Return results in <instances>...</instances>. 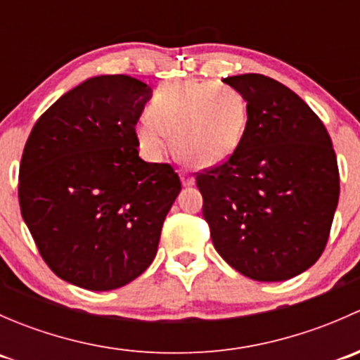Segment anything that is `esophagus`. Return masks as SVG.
Returning a JSON list of instances; mask_svg holds the SVG:
<instances>
[{"mask_svg":"<svg viewBox=\"0 0 360 360\" xmlns=\"http://www.w3.org/2000/svg\"><path fill=\"white\" fill-rule=\"evenodd\" d=\"M181 181H183L184 186H193V184H195L193 177H191L190 174H186V172H181Z\"/></svg>","mask_w":360,"mask_h":360,"instance_id":"34e87169","label":"esophagus"}]
</instances>
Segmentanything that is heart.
Returning <instances> with one entry per match:
<instances>
[{
  "instance_id": "heart-1",
  "label": "heart",
  "mask_w": 360,
  "mask_h": 360,
  "mask_svg": "<svg viewBox=\"0 0 360 360\" xmlns=\"http://www.w3.org/2000/svg\"><path fill=\"white\" fill-rule=\"evenodd\" d=\"M249 123L238 90L212 82H174L155 90L148 115L136 125L141 150L151 160L176 155L191 167H212L237 151Z\"/></svg>"
}]
</instances>
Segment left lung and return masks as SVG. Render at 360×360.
I'll use <instances>...</instances> for the list:
<instances>
[{"label": "left lung", "mask_w": 360, "mask_h": 360, "mask_svg": "<svg viewBox=\"0 0 360 360\" xmlns=\"http://www.w3.org/2000/svg\"><path fill=\"white\" fill-rule=\"evenodd\" d=\"M249 106L240 146L197 172L217 252L259 282L303 274L324 252L340 172L324 123L300 96L263 75L224 78Z\"/></svg>", "instance_id": "1"}]
</instances>
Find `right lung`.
I'll list each match as a JSON object with an SVG mask.
<instances>
[{
    "label": "right lung",
    "instance_id": "1",
    "mask_svg": "<svg viewBox=\"0 0 360 360\" xmlns=\"http://www.w3.org/2000/svg\"><path fill=\"white\" fill-rule=\"evenodd\" d=\"M150 97L132 76H96L56 101L29 134L20 212L43 261L69 284L122 288L157 256L181 181L169 163L139 158L136 125Z\"/></svg>",
    "mask_w": 360,
    "mask_h": 360
}]
</instances>
